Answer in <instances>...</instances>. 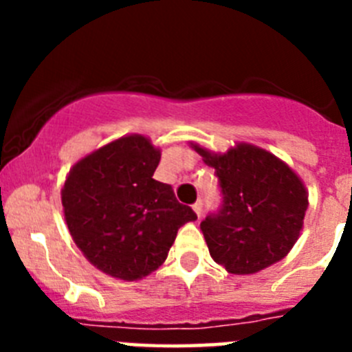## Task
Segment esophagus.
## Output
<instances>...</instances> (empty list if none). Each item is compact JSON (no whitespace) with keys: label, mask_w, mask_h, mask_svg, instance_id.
Wrapping results in <instances>:
<instances>
[{"label":"esophagus","mask_w":352,"mask_h":352,"mask_svg":"<svg viewBox=\"0 0 352 352\" xmlns=\"http://www.w3.org/2000/svg\"><path fill=\"white\" fill-rule=\"evenodd\" d=\"M192 210L195 211V214H197V217H201V213H203V203H201V201H197V203L192 206Z\"/></svg>","instance_id":"esophagus-1"}]
</instances>
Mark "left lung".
I'll list each match as a JSON object with an SVG mask.
<instances>
[{
  "label": "left lung",
  "instance_id": "1",
  "mask_svg": "<svg viewBox=\"0 0 352 352\" xmlns=\"http://www.w3.org/2000/svg\"><path fill=\"white\" fill-rule=\"evenodd\" d=\"M219 176L223 201L201 222L210 256L232 275H252L287 256L303 229L309 192L291 167L259 146L214 153L190 142Z\"/></svg>",
  "mask_w": 352,
  "mask_h": 352
}]
</instances>
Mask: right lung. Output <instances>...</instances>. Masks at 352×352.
Returning a JSON list of instances; mask_svg holds the SVG:
<instances>
[{"instance_id": "1", "label": "right lung", "mask_w": 352, "mask_h": 352, "mask_svg": "<svg viewBox=\"0 0 352 352\" xmlns=\"http://www.w3.org/2000/svg\"><path fill=\"white\" fill-rule=\"evenodd\" d=\"M160 149L141 133L95 149L67 174L65 222L82 256L105 275L133 282L167 259L178 229L197 220L173 186L153 179Z\"/></svg>"}]
</instances>
